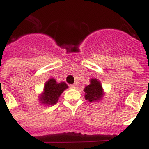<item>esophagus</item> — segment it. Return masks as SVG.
Returning a JSON list of instances; mask_svg holds the SVG:
<instances>
[{
	"instance_id": "esophagus-1",
	"label": "esophagus",
	"mask_w": 149,
	"mask_h": 149,
	"mask_svg": "<svg viewBox=\"0 0 149 149\" xmlns=\"http://www.w3.org/2000/svg\"><path fill=\"white\" fill-rule=\"evenodd\" d=\"M77 86H78V85H77V84H72V85H71V87L73 89H76L77 87Z\"/></svg>"
}]
</instances>
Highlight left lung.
Wrapping results in <instances>:
<instances>
[{"label":"left lung","instance_id":"1","mask_svg":"<svg viewBox=\"0 0 149 149\" xmlns=\"http://www.w3.org/2000/svg\"><path fill=\"white\" fill-rule=\"evenodd\" d=\"M90 83L91 84L85 86L84 90L85 92V99L91 103L100 101L105 94L100 82L96 78H92Z\"/></svg>","mask_w":149,"mask_h":149}]
</instances>
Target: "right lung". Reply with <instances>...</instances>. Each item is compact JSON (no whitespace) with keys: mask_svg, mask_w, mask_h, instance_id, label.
Listing matches in <instances>:
<instances>
[{"mask_svg":"<svg viewBox=\"0 0 149 149\" xmlns=\"http://www.w3.org/2000/svg\"><path fill=\"white\" fill-rule=\"evenodd\" d=\"M69 88L65 82L57 83L54 78L45 82L42 93L38 96V101L43 105L52 106L56 104L63 91Z\"/></svg>","mask_w":149,"mask_h":149,"instance_id":"right-lung-1","label":"right lung"}]
</instances>
